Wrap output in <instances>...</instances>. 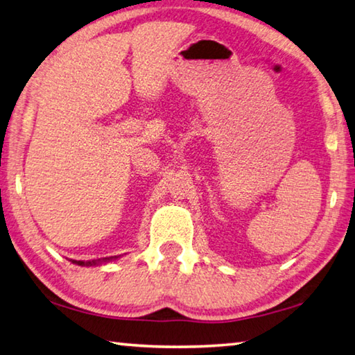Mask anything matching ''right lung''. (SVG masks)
I'll return each instance as SVG.
<instances>
[{
  "instance_id": "add662e5",
  "label": "right lung",
  "mask_w": 355,
  "mask_h": 355,
  "mask_svg": "<svg viewBox=\"0 0 355 355\" xmlns=\"http://www.w3.org/2000/svg\"><path fill=\"white\" fill-rule=\"evenodd\" d=\"M112 259H116V256L115 257H104V259H98V260H89V262H84V260H73V263H76V265H80V266H90V265H98V263H103V262H109V260H112Z\"/></svg>"
}]
</instances>
